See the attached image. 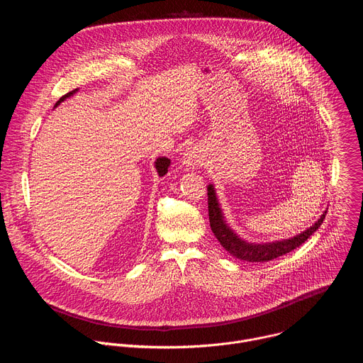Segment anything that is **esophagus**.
<instances>
[{
  "label": "esophagus",
  "mask_w": 363,
  "mask_h": 363,
  "mask_svg": "<svg viewBox=\"0 0 363 363\" xmlns=\"http://www.w3.org/2000/svg\"><path fill=\"white\" fill-rule=\"evenodd\" d=\"M184 164H186V167H196V165H199L201 164L199 153L195 149L188 150L185 153V157H184Z\"/></svg>",
  "instance_id": "obj_1"
}]
</instances>
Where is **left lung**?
Segmentation results:
<instances>
[{"mask_svg": "<svg viewBox=\"0 0 363 363\" xmlns=\"http://www.w3.org/2000/svg\"><path fill=\"white\" fill-rule=\"evenodd\" d=\"M208 216H210V225H211L214 235L231 255L240 258V260L250 262V263H264V262L274 260V258L293 251L294 248L301 245L304 241H307V238L322 225L326 213L318 220V223H315V225H312L306 231H303L301 234H298L290 240L276 241V242H269V244H250V242H245L241 238H238L231 231V228H228V225L225 224V221L223 218L218 201L216 198L214 188H213V185H210L208 186Z\"/></svg>", "mask_w": 363, "mask_h": 363, "instance_id": "left-lung-1", "label": "left lung"}]
</instances>
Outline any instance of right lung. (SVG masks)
<instances>
[{"mask_svg":"<svg viewBox=\"0 0 363 363\" xmlns=\"http://www.w3.org/2000/svg\"><path fill=\"white\" fill-rule=\"evenodd\" d=\"M77 90V89H76ZM76 90H73V91H69L67 94H65V96H62L60 97V100L56 103V106L59 105L60 101H63L66 97H70ZM169 164H171V161L168 160V158H160V160H157V162H155V167H157V171H158V174H160V177H164L167 172H168V167H169Z\"/></svg>","mask_w":363,"mask_h":363,"instance_id":"right-lung-1","label":"right lung"}]
</instances>
